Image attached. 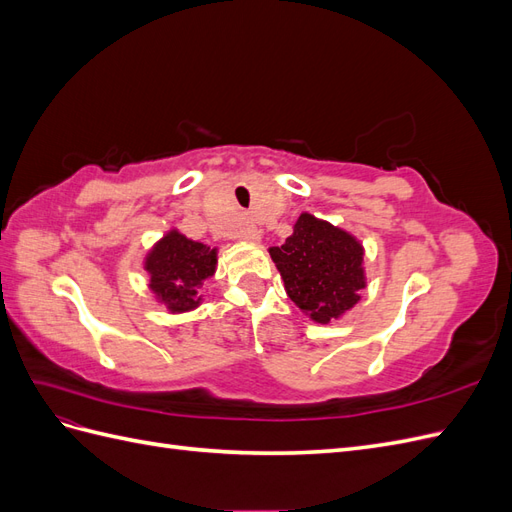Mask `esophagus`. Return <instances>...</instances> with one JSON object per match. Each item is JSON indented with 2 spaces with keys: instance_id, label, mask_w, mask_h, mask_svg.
Returning <instances> with one entry per match:
<instances>
[{
  "instance_id": "esophagus-1",
  "label": "esophagus",
  "mask_w": 512,
  "mask_h": 512,
  "mask_svg": "<svg viewBox=\"0 0 512 512\" xmlns=\"http://www.w3.org/2000/svg\"><path fill=\"white\" fill-rule=\"evenodd\" d=\"M239 237L247 243H258L260 237H262V232L254 222H243V226L239 228Z\"/></svg>"
}]
</instances>
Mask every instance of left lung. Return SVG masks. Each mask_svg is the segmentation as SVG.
I'll use <instances>...</instances> for the list:
<instances>
[{"label":"left lung","mask_w":512,"mask_h":512,"mask_svg":"<svg viewBox=\"0 0 512 512\" xmlns=\"http://www.w3.org/2000/svg\"><path fill=\"white\" fill-rule=\"evenodd\" d=\"M286 294L305 316L318 324L339 320L361 301L367 286L363 243L348 230L301 213L292 235L269 247Z\"/></svg>","instance_id":"1"}]
</instances>
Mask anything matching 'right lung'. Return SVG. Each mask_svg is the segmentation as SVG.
Segmentation results:
<instances>
[{
  "instance_id": "1",
  "label": "right lung",
  "mask_w": 512,
  "mask_h": 512,
  "mask_svg": "<svg viewBox=\"0 0 512 512\" xmlns=\"http://www.w3.org/2000/svg\"><path fill=\"white\" fill-rule=\"evenodd\" d=\"M218 269V247L192 241L170 228L145 256L149 290L170 314L192 312L203 303L198 290Z\"/></svg>"
}]
</instances>
